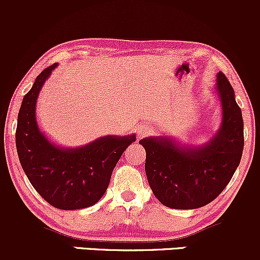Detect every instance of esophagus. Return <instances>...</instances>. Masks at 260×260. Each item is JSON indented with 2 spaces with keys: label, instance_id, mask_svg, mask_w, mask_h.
<instances>
[{
  "label": "esophagus",
  "instance_id": "34e87169",
  "mask_svg": "<svg viewBox=\"0 0 260 260\" xmlns=\"http://www.w3.org/2000/svg\"><path fill=\"white\" fill-rule=\"evenodd\" d=\"M151 132H153V128H151L150 126H147V124H140V126L137 127V133H138V137L149 136Z\"/></svg>",
  "mask_w": 260,
  "mask_h": 260
}]
</instances>
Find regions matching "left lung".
Instances as JSON below:
<instances>
[{
  "mask_svg": "<svg viewBox=\"0 0 260 260\" xmlns=\"http://www.w3.org/2000/svg\"><path fill=\"white\" fill-rule=\"evenodd\" d=\"M222 107L219 131L208 144L186 148L171 138L139 140L145 149V174L157 201L172 209H197L213 202L231 181L243 151L242 111L225 74H216Z\"/></svg>",
  "mask_w": 260,
  "mask_h": 260,
  "instance_id": "left-lung-1",
  "label": "left lung"
}]
</instances>
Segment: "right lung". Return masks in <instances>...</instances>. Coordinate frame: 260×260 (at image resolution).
<instances>
[{"label":"right lung","mask_w":260,"mask_h":260,"mask_svg":"<svg viewBox=\"0 0 260 260\" xmlns=\"http://www.w3.org/2000/svg\"><path fill=\"white\" fill-rule=\"evenodd\" d=\"M57 63L44 70L23 98L16 145L20 165L35 190L52 207L77 210L91 207L106 192L116 164L136 136H106L84 147L62 148L39 129L37 100Z\"/></svg>","instance_id":"add662e5"}]
</instances>
